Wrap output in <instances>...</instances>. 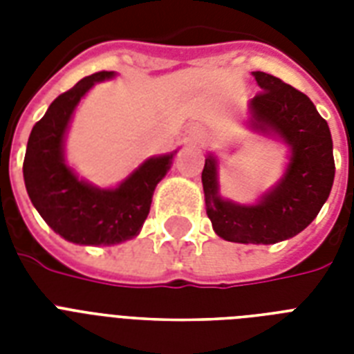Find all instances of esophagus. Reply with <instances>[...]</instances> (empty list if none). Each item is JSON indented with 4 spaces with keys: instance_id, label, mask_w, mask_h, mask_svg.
<instances>
[{
    "instance_id": "1",
    "label": "esophagus",
    "mask_w": 354,
    "mask_h": 354,
    "mask_svg": "<svg viewBox=\"0 0 354 354\" xmlns=\"http://www.w3.org/2000/svg\"><path fill=\"white\" fill-rule=\"evenodd\" d=\"M205 138L204 128L198 127V124H191L189 128H185V132H183L182 139L185 145H198L202 143Z\"/></svg>"
}]
</instances>
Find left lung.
Here are the masks:
<instances>
[{
  "label": "left lung",
  "mask_w": 354,
  "mask_h": 354,
  "mask_svg": "<svg viewBox=\"0 0 354 354\" xmlns=\"http://www.w3.org/2000/svg\"><path fill=\"white\" fill-rule=\"evenodd\" d=\"M253 77L263 91L250 101V127L279 138L290 149L285 174L257 204H235L218 193V163L209 154L202 185L216 235L241 244H275L301 233L329 198L335 182L333 138L305 93L274 75L253 71Z\"/></svg>",
  "instance_id": "left-lung-1"
}]
</instances>
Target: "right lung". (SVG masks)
<instances>
[{
    "label": "right lung",
    "mask_w": 354,
    "mask_h": 354,
    "mask_svg": "<svg viewBox=\"0 0 354 354\" xmlns=\"http://www.w3.org/2000/svg\"><path fill=\"white\" fill-rule=\"evenodd\" d=\"M113 71L84 77L47 108L30 130L24 180L30 202L53 232L84 246H112L141 232L156 185L171 169L172 154L143 161L115 189H99L79 180L64 160V138L80 99Z\"/></svg>",
    "instance_id": "right-lung-1"
}]
</instances>
